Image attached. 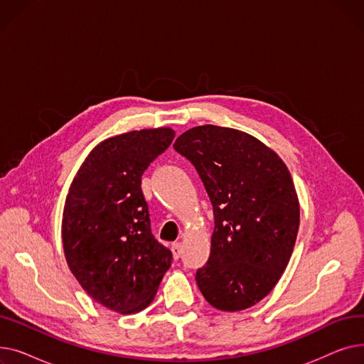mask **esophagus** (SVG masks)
Returning <instances> with one entry per match:
<instances>
[{"label":"esophagus","mask_w":364,"mask_h":364,"mask_svg":"<svg viewBox=\"0 0 364 364\" xmlns=\"http://www.w3.org/2000/svg\"><path fill=\"white\" fill-rule=\"evenodd\" d=\"M171 250H172V255H174V258H176V259H178V258L181 257V252H183V247H181V243H180V242H176V243H172V246H171Z\"/></svg>","instance_id":"esophagus-1"}]
</instances>
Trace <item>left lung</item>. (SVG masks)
<instances>
[{
  "label": "left lung",
  "instance_id": "obj_1",
  "mask_svg": "<svg viewBox=\"0 0 364 364\" xmlns=\"http://www.w3.org/2000/svg\"><path fill=\"white\" fill-rule=\"evenodd\" d=\"M174 149L195 165L214 208L199 289L217 310L250 309L273 291L294 251L299 200L291 172L274 150L235 128H190Z\"/></svg>",
  "mask_w": 364,
  "mask_h": 364
}]
</instances>
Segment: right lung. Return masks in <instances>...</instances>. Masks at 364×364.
Here are the masks:
<instances>
[{
  "label": "right lung",
  "instance_id": "1",
  "mask_svg": "<svg viewBox=\"0 0 364 364\" xmlns=\"http://www.w3.org/2000/svg\"><path fill=\"white\" fill-rule=\"evenodd\" d=\"M169 127L129 131L95 146L69 187L62 240L81 288L121 314L155 298L172 254L151 235L141 176L174 140Z\"/></svg>",
  "mask_w": 364,
  "mask_h": 364
}]
</instances>
